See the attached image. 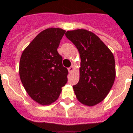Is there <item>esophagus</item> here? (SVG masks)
<instances>
[{
  "label": "esophagus",
  "mask_w": 133,
  "mask_h": 133,
  "mask_svg": "<svg viewBox=\"0 0 133 133\" xmlns=\"http://www.w3.org/2000/svg\"><path fill=\"white\" fill-rule=\"evenodd\" d=\"M73 70H74V66H73V65H71V66L68 68V72H69L70 73H71Z\"/></svg>",
  "instance_id": "34e87169"
}]
</instances>
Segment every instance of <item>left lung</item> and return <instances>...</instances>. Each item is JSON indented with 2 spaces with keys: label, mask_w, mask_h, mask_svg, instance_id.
Listing matches in <instances>:
<instances>
[{
  "label": "left lung",
  "mask_w": 133,
  "mask_h": 133,
  "mask_svg": "<svg viewBox=\"0 0 133 133\" xmlns=\"http://www.w3.org/2000/svg\"><path fill=\"white\" fill-rule=\"evenodd\" d=\"M65 36L81 57L79 81L73 86L76 98L83 104L96 105L107 96L115 82L114 55L96 34L86 29L68 31Z\"/></svg>",
  "instance_id": "1"
}]
</instances>
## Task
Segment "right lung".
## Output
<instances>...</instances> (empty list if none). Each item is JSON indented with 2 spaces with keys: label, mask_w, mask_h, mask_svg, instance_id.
<instances>
[{
  "label": "right lung",
  "mask_w": 133,
  "mask_h": 133,
  "mask_svg": "<svg viewBox=\"0 0 133 133\" xmlns=\"http://www.w3.org/2000/svg\"><path fill=\"white\" fill-rule=\"evenodd\" d=\"M65 33L59 28L45 29L34 38L21 56V83L31 99L42 105L56 101L68 81V71L57 52Z\"/></svg>",
  "instance_id": "right-lung-1"
}]
</instances>
